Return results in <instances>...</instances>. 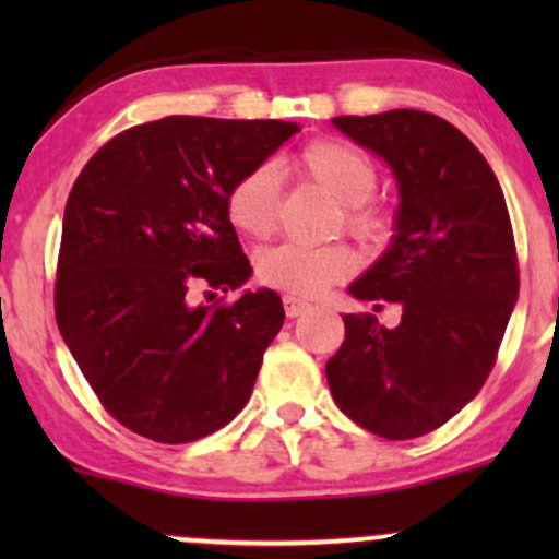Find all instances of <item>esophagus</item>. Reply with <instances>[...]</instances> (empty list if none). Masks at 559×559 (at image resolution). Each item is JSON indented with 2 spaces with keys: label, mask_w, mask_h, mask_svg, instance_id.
I'll return each mask as SVG.
<instances>
[{
  "label": "esophagus",
  "mask_w": 559,
  "mask_h": 559,
  "mask_svg": "<svg viewBox=\"0 0 559 559\" xmlns=\"http://www.w3.org/2000/svg\"><path fill=\"white\" fill-rule=\"evenodd\" d=\"M284 311H286V316H289V319H297V316H302V313L311 311V302L300 300V297L286 295V297H284Z\"/></svg>",
  "instance_id": "esophagus-1"
}]
</instances>
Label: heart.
I'll use <instances>...</instances> for the list:
<instances>
[{
    "instance_id": "b5f03b06",
    "label": "heart",
    "mask_w": 559,
    "mask_h": 559,
    "mask_svg": "<svg viewBox=\"0 0 559 559\" xmlns=\"http://www.w3.org/2000/svg\"><path fill=\"white\" fill-rule=\"evenodd\" d=\"M297 167L311 183L324 189L343 205L346 227L370 246L392 238V216L373 205L379 189V167L354 143L321 138L297 156ZM227 218L246 238H267L278 227L281 178L273 165H257L240 175L227 191ZM357 251L346 243L300 246L281 243L257 257V281L292 297H316L332 284H341L357 270Z\"/></svg>"
}]
</instances>
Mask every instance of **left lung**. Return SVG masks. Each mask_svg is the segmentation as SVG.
<instances>
[{
    "label": "left lung",
    "mask_w": 559,
    "mask_h": 559,
    "mask_svg": "<svg viewBox=\"0 0 559 559\" xmlns=\"http://www.w3.org/2000/svg\"><path fill=\"white\" fill-rule=\"evenodd\" d=\"M332 123L397 178L392 246L348 292L397 302L403 319L386 330L373 313L343 316L326 384L359 427L408 441L460 414L495 368L520 295L514 229L492 167L441 116L389 110Z\"/></svg>",
    "instance_id": "left-lung-1"
}]
</instances>
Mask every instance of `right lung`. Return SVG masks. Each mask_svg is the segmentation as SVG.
Wrapping results in <instances>:
<instances>
[{"mask_svg":"<svg viewBox=\"0 0 559 559\" xmlns=\"http://www.w3.org/2000/svg\"><path fill=\"white\" fill-rule=\"evenodd\" d=\"M295 132L273 118L167 116L107 140L78 175L61 227L56 324L107 414L138 436L191 443L251 397L284 302L259 289L194 306L191 289L248 281L227 191Z\"/></svg>","mask_w":559,"mask_h":559,"instance_id":"add662e5","label":"right lung"}]
</instances>
